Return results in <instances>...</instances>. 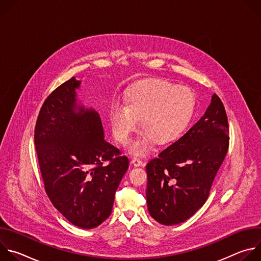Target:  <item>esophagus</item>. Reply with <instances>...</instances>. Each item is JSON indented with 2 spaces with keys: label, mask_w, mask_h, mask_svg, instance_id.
Returning a JSON list of instances; mask_svg holds the SVG:
<instances>
[{
  "label": "esophagus",
  "mask_w": 261,
  "mask_h": 261,
  "mask_svg": "<svg viewBox=\"0 0 261 261\" xmlns=\"http://www.w3.org/2000/svg\"><path fill=\"white\" fill-rule=\"evenodd\" d=\"M131 163H132L134 166H142V165H143V162H142L139 158H136V157L131 160Z\"/></svg>",
  "instance_id": "obj_1"
}]
</instances>
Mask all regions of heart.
Wrapping results in <instances>:
<instances>
[{"instance_id":"heart-1","label":"heart","mask_w":261,"mask_h":261,"mask_svg":"<svg viewBox=\"0 0 261 261\" xmlns=\"http://www.w3.org/2000/svg\"><path fill=\"white\" fill-rule=\"evenodd\" d=\"M196 107L194 92L163 80L143 81L129 92L126 104L115 103L110 109L113 134L126 144L137 130L139 120L144 130L129 145L133 155H146L158 142L168 145L188 129Z\"/></svg>"}]
</instances>
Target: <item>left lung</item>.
<instances>
[{
    "label": "left lung",
    "instance_id": "left-lung-1",
    "mask_svg": "<svg viewBox=\"0 0 261 261\" xmlns=\"http://www.w3.org/2000/svg\"><path fill=\"white\" fill-rule=\"evenodd\" d=\"M229 128L225 108L214 94L200 120L146 165V203L160 224L175 225L206 201L225 158Z\"/></svg>",
    "mask_w": 261,
    "mask_h": 261
}]
</instances>
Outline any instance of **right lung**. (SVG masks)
<instances>
[{"mask_svg":"<svg viewBox=\"0 0 261 261\" xmlns=\"http://www.w3.org/2000/svg\"><path fill=\"white\" fill-rule=\"evenodd\" d=\"M81 85L72 77L47 97L34 137L54 206L73 225L92 229L110 216L129 160L104 139L97 111L77 101Z\"/></svg>","mask_w":261,"mask_h":261,"instance_id":"right-lung-1","label":"right lung"}]
</instances>
